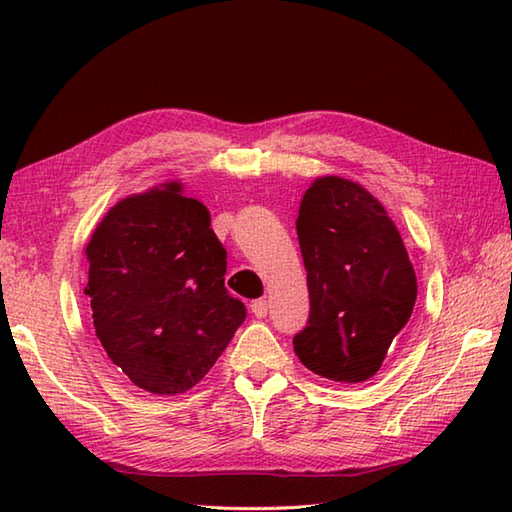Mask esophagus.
Wrapping results in <instances>:
<instances>
[{
    "instance_id": "1",
    "label": "esophagus",
    "mask_w": 512,
    "mask_h": 512,
    "mask_svg": "<svg viewBox=\"0 0 512 512\" xmlns=\"http://www.w3.org/2000/svg\"><path fill=\"white\" fill-rule=\"evenodd\" d=\"M250 312H253L257 319H264L268 314V301L266 299H255L253 303H250Z\"/></svg>"
}]
</instances>
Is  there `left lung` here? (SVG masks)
Masks as SVG:
<instances>
[{
    "instance_id": "obj_1",
    "label": "left lung",
    "mask_w": 512,
    "mask_h": 512,
    "mask_svg": "<svg viewBox=\"0 0 512 512\" xmlns=\"http://www.w3.org/2000/svg\"><path fill=\"white\" fill-rule=\"evenodd\" d=\"M297 237L310 292L308 325L292 341L299 361L334 383H363L418 297L398 228L361 184L323 176L303 193Z\"/></svg>"
}]
</instances>
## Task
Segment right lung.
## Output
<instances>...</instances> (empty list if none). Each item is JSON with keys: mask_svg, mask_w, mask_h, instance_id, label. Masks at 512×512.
I'll use <instances>...</instances> for the list:
<instances>
[{"mask_svg": "<svg viewBox=\"0 0 512 512\" xmlns=\"http://www.w3.org/2000/svg\"><path fill=\"white\" fill-rule=\"evenodd\" d=\"M173 180L114 204L85 248L94 330L140 389L198 385L246 319L224 286L226 250L211 213Z\"/></svg>", "mask_w": 512, "mask_h": 512, "instance_id": "add662e5", "label": "right lung"}]
</instances>
